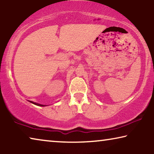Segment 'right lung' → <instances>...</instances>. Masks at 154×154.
Segmentation results:
<instances>
[{
    "label": "right lung",
    "mask_w": 154,
    "mask_h": 154,
    "mask_svg": "<svg viewBox=\"0 0 154 154\" xmlns=\"http://www.w3.org/2000/svg\"><path fill=\"white\" fill-rule=\"evenodd\" d=\"M28 101H29L30 103H31L34 104V105H37V106H48V105H41V104H38V103H35V102H32V101H30V100H28Z\"/></svg>",
    "instance_id": "right-lung-1"
}]
</instances>
